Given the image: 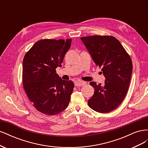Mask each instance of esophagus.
I'll use <instances>...</instances> for the list:
<instances>
[{"instance_id":"esophagus-1","label":"esophagus","mask_w":148,"mask_h":148,"mask_svg":"<svg viewBox=\"0 0 148 148\" xmlns=\"http://www.w3.org/2000/svg\"><path fill=\"white\" fill-rule=\"evenodd\" d=\"M86 82L83 81H77L75 83V85L76 86H82L86 84Z\"/></svg>"}]
</instances>
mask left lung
<instances>
[{"label":"left lung","instance_id":"left-lung-1","mask_svg":"<svg viewBox=\"0 0 148 148\" xmlns=\"http://www.w3.org/2000/svg\"><path fill=\"white\" fill-rule=\"evenodd\" d=\"M81 40L94 62L102 68L106 78L103 84L90 82L95 92L88 101V106L97 112H109L118 107L127 95L132 74V59L113 36H90Z\"/></svg>","mask_w":148,"mask_h":148}]
</instances>
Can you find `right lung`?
<instances>
[{
	"instance_id": "add662e5",
	"label": "right lung",
	"mask_w": 148,
	"mask_h": 148,
	"mask_svg": "<svg viewBox=\"0 0 148 148\" xmlns=\"http://www.w3.org/2000/svg\"><path fill=\"white\" fill-rule=\"evenodd\" d=\"M71 39H42L26 53L23 62V84L29 99L38 111L53 115L69 106L74 83L56 73Z\"/></svg>"
}]
</instances>
